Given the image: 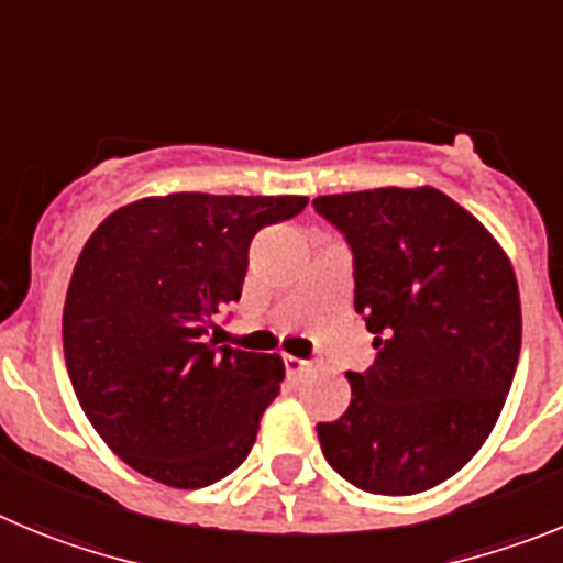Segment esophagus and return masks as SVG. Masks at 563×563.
Listing matches in <instances>:
<instances>
[{"label":"esophagus","instance_id":"34e87169","mask_svg":"<svg viewBox=\"0 0 563 563\" xmlns=\"http://www.w3.org/2000/svg\"><path fill=\"white\" fill-rule=\"evenodd\" d=\"M283 364H286L288 376H302V373L311 367V362H306V358L300 356H283Z\"/></svg>","mask_w":563,"mask_h":563}]
</instances>
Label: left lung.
<instances>
[{
  "mask_svg": "<svg viewBox=\"0 0 563 563\" xmlns=\"http://www.w3.org/2000/svg\"><path fill=\"white\" fill-rule=\"evenodd\" d=\"M351 244L356 311L376 362L347 373L351 407L317 423L328 463L369 494L454 477L488 440L514 382L521 306L514 266L468 210L434 187L313 199Z\"/></svg>",
  "mask_w": 563,
  "mask_h": 563,
  "instance_id": "1",
  "label": "left lung"
}]
</instances>
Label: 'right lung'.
Masks as SVG:
<instances>
[{
    "label": "right lung",
    "instance_id": "obj_1",
    "mask_svg": "<svg viewBox=\"0 0 563 563\" xmlns=\"http://www.w3.org/2000/svg\"><path fill=\"white\" fill-rule=\"evenodd\" d=\"M306 196H151L86 241L64 302V358L95 432L170 488H205L244 463L286 376L277 353L207 339L241 297L257 230Z\"/></svg>",
    "mask_w": 563,
    "mask_h": 563
}]
</instances>
